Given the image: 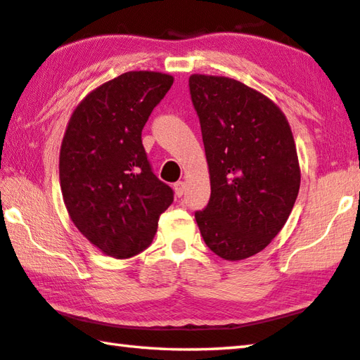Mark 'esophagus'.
Listing matches in <instances>:
<instances>
[{
  "label": "esophagus",
  "mask_w": 360,
  "mask_h": 360,
  "mask_svg": "<svg viewBox=\"0 0 360 360\" xmlns=\"http://www.w3.org/2000/svg\"><path fill=\"white\" fill-rule=\"evenodd\" d=\"M174 190H175V196L176 198H181L185 193V181H176L174 185Z\"/></svg>",
  "instance_id": "esophagus-1"
}]
</instances>
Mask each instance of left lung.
Masks as SVG:
<instances>
[{"mask_svg":"<svg viewBox=\"0 0 360 360\" xmlns=\"http://www.w3.org/2000/svg\"><path fill=\"white\" fill-rule=\"evenodd\" d=\"M210 174V200L196 212L200 236L226 261L259 253L286 224L300 188L297 150L272 99L223 75L193 74Z\"/></svg>","mask_w":360,"mask_h":360,"instance_id":"1","label":"left lung"}]
</instances>
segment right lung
I'll use <instances>...</instances> for the list:
<instances>
[{
  "instance_id": "1",
  "label": "right lung",
  "mask_w": 360,
  "mask_h": 360,
  "mask_svg": "<svg viewBox=\"0 0 360 360\" xmlns=\"http://www.w3.org/2000/svg\"><path fill=\"white\" fill-rule=\"evenodd\" d=\"M174 84L169 74L129 71L90 91L69 118L60 185L69 218L104 255L126 259L153 240L172 188L151 172L142 129Z\"/></svg>"
}]
</instances>
